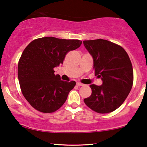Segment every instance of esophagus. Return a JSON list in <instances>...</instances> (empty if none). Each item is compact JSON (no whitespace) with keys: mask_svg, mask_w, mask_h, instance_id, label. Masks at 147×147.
Wrapping results in <instances>:
<instances>
[{"mask_svg":"<svg viewBox=\"0 0 147 147\" xmlns=\"http://www.w3.org/2000/svg\"><path fill=\"white\" fill-rule=\"evenodd\" d=\"M77 86H79V87H81V86H83V83H81L77 82Z\"/></svg>","mask_w":147,"mask_h":147,"instance_id":"obj_1","label":"esophagus"}]
</instances>
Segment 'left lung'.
<instances>
[{
  "instance_id": "left-lung-1",
  "label": "left lung",
  "mask_w": 147,
  "mask_h": 147,
  "mask_svg": "<svg viewBox=\"0 0 147 147\" xmlns=\"http://www.w3.org/2000/svg\"><path fill=\"white\" fill-rule=\"evenodd\" d=\"M83 45L93 58L95 75L102 81L101 85H90L92 94L84 102L96 113L113 112L123 103L132 87L130 59L123 47L109 40H84Z\"/></svg>"
}]
</instances>
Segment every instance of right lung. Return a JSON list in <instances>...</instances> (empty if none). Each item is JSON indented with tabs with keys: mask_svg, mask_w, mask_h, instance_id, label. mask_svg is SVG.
Returning <instances> with one entry per match:
<instances>
[{
	"mask_svg": "<svg viewBox=\"0 0 147 147\" xmlns=\"http://www.w3.org/2000/svg\"><path fill=\"white\" fill-rule=\"evenodd\" d=\"M79 40L43 37L32 40L20 57L18 79L24 98L37 111L55 112L66 102L75 81L66 82L53 68L62 64L68 51L81 46Z\"/></svg>",
	"mask_w": 147,
	"mask_h": 147,
	"instance_id": "obj_1",
	"label": "right lung"
}]
</instances>
